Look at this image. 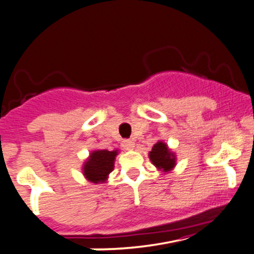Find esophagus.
Instances as JSON below:
<instances>
[{
    "label": "esophagus",
    "mask_w": 254,
    "mask_h": 254,
    "mask_svg": "<svg viewBox=\"0 0 254 254\" xmlns=\"http://www.w3.org/2000/svg\"><path fill=\"white\" fill-rule=\"evenodd\" d=\"M123 146H124V149H127V150H132L135 144H133L132 140L125 139V140H123Z\"/></svg>",
    "instance_id": "1"
}]
</instances>
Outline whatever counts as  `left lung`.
Returning <instances> with one entry per match:
<instances>
[{"label":"left lung","instance_id":"8db88e82","mask_svg":"<svg viewBox=\"0 0 254 254\" xmlns=\"http://www.w3.org/2000/svg\"><path fill=\"white\" fill-rule=\"evenodd\" d=\"M149 158L151 163L162 173H169L176 166V155L169 149L167 143L163 140L158 142L152 146L151 151L149 152Z\"/></svg>","mask_w":254,"mask_h":254}]
</instances>
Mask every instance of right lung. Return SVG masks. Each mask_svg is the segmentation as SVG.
<instances>
[{"label": "right lung", "mask_w": 254, "mask_h": 254, "mask_svg": "<svg viewBox=\"0 0 254 254\" xmlns=\"http://www.w3.org/2000/svg\"><path fill=\"white\" fill-rule=\"evenodd\" d=\"M118 150H93L82 164V175L94 185L105 183L115 168Z\"/></svg>", "instance_id": "right-lung-1"}]
</instances>
